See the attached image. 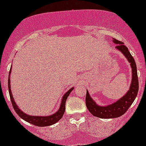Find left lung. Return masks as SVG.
Here are the masks:
<instances>
[{"label": "left lung", "mask_w": 146, "mask_h": 146, "mask_svg": "<svg viewBox=\"0 0 146 146\" xmlns=\"http://www.w3.org/2000/svg\"><path fill=\"white\" fill-rule=\"evenodd\" d=\"M113 39H114L113 42L117 44L115 46V48L120 50L130 63L131 67V72H132V80H131V86H130L128 92L126 93L123 97L118 100L116 102L110 104V105H108L106 107L97 105L96 102L91 99L88 91H86V104L88 110L93 115L100 118H113L121 116L128 110L129 107L135 101L137 93H138L139 82L137 72V66L135 59L131 56L128 48L125 46L123 42L115 39V38Z\"/></svg>", "instance_id": "8db88e82"}]
</instances>
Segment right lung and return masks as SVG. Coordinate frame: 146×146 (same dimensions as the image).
I'll list each match as a JSON object with an SVG mask.
<instances>
[{
  "mask_svg": "<svg viewBox=\"0 0 146 146\" xmlns=\"http://www.w3.org/2000/svg\"><path fill=\"white\" fill-rule=\"evenodd\" d=\"M11 68L10 69L9 71V80H8V86H9V92L10 99H11V104H12L13 108L15 109L17 114L22 119L25 120V121H27L28 123H32L33 125H35V126H47L57 123L58 121L63 117V115H64V112H65L66 101L67 97L69 96L70 93L74 89V88H72L69 91H68L64 94V96H63V99H62L61 104H60V107L59 108L58 111H57L55 113L51 115H48V116H32V115H28L23 113L21 110L17 106V104H15V100L13 99L12 94H11V87H10V73H11Z\"/></svg>",
  "mask_w": 146,
  "mask_h": 146,
  "instance_id": "add662e5",
  "label": "right lung"
}]
</instances>
